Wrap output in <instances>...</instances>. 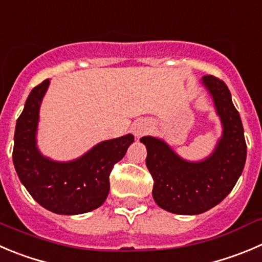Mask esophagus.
I'll list each match as a JSON object with an SVG mask.
<instances>
[{"label": "esophagus", "mask_w": 262, "mask_h": 262, "mask_svg": "<svg viewBox=\"0 0 262 262\" xmlns=\"http://www.w3.org/2000/svg\"><path fill=\"white\" fill-rule=\"evenodd\" d=\"M148 129H149V124L146 121H139L133 126L134 135H135L136 138H140V136L145 135V134L148 133Z\"/></svg>", "instance_id": "1"}]
</instances>
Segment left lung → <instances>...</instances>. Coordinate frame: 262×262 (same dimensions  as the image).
Returning a JSON list of instances; mask_svg holds the SVG:
<instances>
[{
  "instance_id": "obj_1",
  "label": "left lung",
  "mask_w": 262,
  "mask_h": 262,
  "mask_svg": "<svg viewBox=\"0 0 262 262\" xmlns=\"http://www.w3.org/2000/svg\"><path fill=\"white\" fill-rule=\"evenodd\" d=\"M201 83L212 98L223 126V135L210 156L188 161L162 139H140L148 151L146 167L154 180V201L161 208L178 215H199L220 203L233 190L247 157L241 116L225 82L204 76Z\"/></svg>"
}]
</instances>
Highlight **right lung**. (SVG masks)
Listing matches in <instances>:
<instances>
[{
	"label": "right lung",
	"mask_w": 262,
	"mask_h": 262,
	"mask_svg": "<svg viewBox=\"0 0 262 262\" xmlns=\"http://www.w3.org/2000/svg\"><path fill=\"white\" fill-rule=\"evenodd\" d=\"M49 84L45 79L27 99L15 127L12 161L21 184L42 207L58 215H81L105 202L112 168L134 143V135L101 141L73 161L43 156L37 146V128Z\"/></svg>",
	"instance_id": "add662e5"
}]
</instances>
